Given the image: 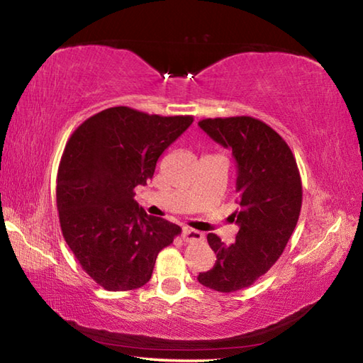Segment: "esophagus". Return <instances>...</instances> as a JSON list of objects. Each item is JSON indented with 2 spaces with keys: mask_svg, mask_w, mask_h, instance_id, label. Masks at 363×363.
<instances>
[{
  "mask_svg": "<svg viewBox=\"0 0 363 363\" xmlns=\"http://www.w3.org/2000/svg\"><path fill=\"white\" fill-rule=\"evenodd\" d=\"M182 239L186 240V242H200V240H204V234L191 228H184Z\"/></svg>",
  "mask_w": 363,
  "mask_h": 363,
  "instance_id": "obj_1",
  "label": "esophagus"
}]
</instances>
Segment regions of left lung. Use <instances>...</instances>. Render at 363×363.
Returning a JSON list of instances; mask_svg holds the SVG:
<instances>
[{"label": "left lung", "mask_w": 363, "mask_h": 363, "mask_svg": "<svg viewBox=\"0 0 363 363\" xmlns=\"http://www.w3.org/2000/svg\"><path fill=\"white\" fill-rule=\"evenodd\" d=\"M198 125L238 163L239 225L236 242L225 245L209 233L216 266L198 275L203 286L236 293L253 285L281 257L302 208V181L288 143L271 125L252 116L208 118Z\"/></svg>", "instance_id": "8db88e82"}]
</instances>
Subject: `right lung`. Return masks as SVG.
I'll use <instances>...</instances> for the list:
<instances>
[{"label":"right lung","mask_w":363,"mask_h":363,"mask_svg":"<svg viewBox=\"0 0 363 363\" xmlns=\"http://www.w3.org/2000/svg\"><path fill=\"white\" fill-rule=\"evenodd\" d=\"M191 123L194 116L111 106L88 118L67 140L56 177L61 231L83 271L104 289L146 285L159 252L181 234V226L147 216L133 196Z\"/></svg>","instance_id":"1"}]
</instances>
